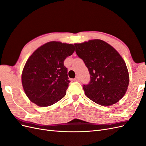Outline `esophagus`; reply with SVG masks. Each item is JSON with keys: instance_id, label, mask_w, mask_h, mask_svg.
<instances>
[{"instance_id": "esophagus-1", "label": "esophagus", "mask_w": 146, "mask_h": 146, "mask_svg": "<svg viewBox=\"0 0 146 146\" xmlns=\"http://www.w3.org/2000/svg\"><path fill=\"white\" fill-rule=\"evenodd\" d=\"M79 80H80V78H79V77H76V78H74V81H76V82H78Z\"/></svg>"}]
</instances>
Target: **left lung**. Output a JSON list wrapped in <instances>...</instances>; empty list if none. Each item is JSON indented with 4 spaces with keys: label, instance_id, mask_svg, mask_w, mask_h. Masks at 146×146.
Returning a JSON list of instances; mask_svg holds the SVG:
<instances>
[{
    "label": "left lung",
    "instance_id": "1",
    "mask_svg": "<svg viewBox=\"0 0 146 146\" xmlns=\"http://www.w3.org/2000/svg\"><path fill=\"white\" fill-rule=\"evenodd\" d=\"M74 45L90 72V82L83 85L85 95L100 105L117 103L125 94L129 83V72L121 56L100 39Z\"/></svg>",
    "mask_w": 146,
    "mask_h": 146
}]
</instances>
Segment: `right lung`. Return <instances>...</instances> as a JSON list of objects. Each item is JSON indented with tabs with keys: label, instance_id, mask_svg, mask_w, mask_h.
Returning <instances> with one entry per match:
<instances>
[{
	"label": "right lung",
	"instance_id": "1",
	"mask_svg": "<svg viewBox=\"0 0 146 146\" xmlns=\"http://www.w3.org/2000/svg\"><path fill=\"white\" fill-rule=\"evenodd\" d=\"M74 50L73 44L51 41L29 57L22 74V83L33 103L48 107L65 96L70 80L64 61Z\"/></svg>",
	"mask_w": 146,
	"mask_h": 146
}]
</instances>
